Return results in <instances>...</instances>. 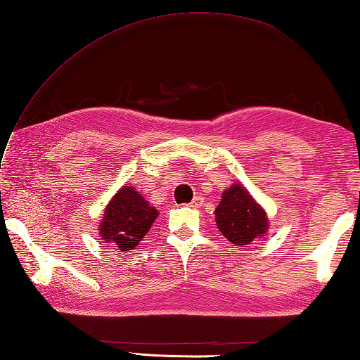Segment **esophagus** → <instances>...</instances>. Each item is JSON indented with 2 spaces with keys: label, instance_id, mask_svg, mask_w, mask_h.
<instances>
[{
  "label": "esophagus",
  "instance_id": "1",
  "mask_svg": "<svg viewBox=\"0 0 360 360\" xmlns=\"http://www.w3.org/2000/svg\"><path fill=\"white\" fill-rule=\"evenodd\" d=\"M202 202H204V198H202V196H195L193 201L190 202L188 205H190V207H192V209H200L201 205H202Z\"/></svg>",
  "mask_w": 360,
  "mask_h": 360
}]
</instances>
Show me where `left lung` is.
Segmentation results:
<instances>
[{
	"label": "left lung",
	"mask_w": 360,
	"mask_h": 360,
	"mask_svg": "<svg viewBox=\"0 0 360 360\" xmlns=\"http://www.w3.org/2000/svg\"><path fill=\"white\" fill-rule=\"evenodd\" d=\"M215 219L219 232L236 246L252 244L269 227L264 209L241 184L224 190L215 210Z\"/></svg>",
	"instance_id": "1"
}]
</instances>
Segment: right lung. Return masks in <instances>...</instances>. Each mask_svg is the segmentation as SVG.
I'll return each mask as SVG.
<instances>
[{
  "instance_id": "add662e5",
  "label": "right lung",
  "mask_w": 360,
  "mask_h": 360,
  "mask_svg": "<svg viewBox=\"0 0 360 360\" xmlns=\"http://www.w3.org/2000/svg\"><path fill=\"white\" fill-rule=\"evenodd\" d=\"M156 218L158 210L151 207L133 186H124L106 205L98 233L105 243H111L114 249L133 250Z\"/></svg>"
}]
</instances>
